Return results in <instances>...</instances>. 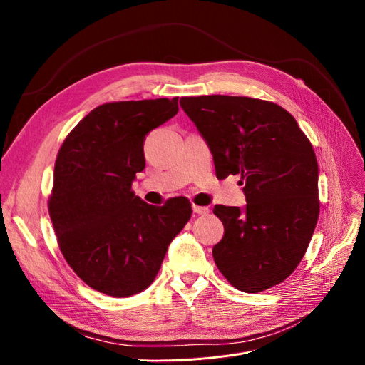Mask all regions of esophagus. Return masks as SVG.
Returning a JSON list of instances; mask_svg holds the SVG:
<instances>
[{
    "label": "esophagus",
    "instance_id": "1",
    "mask_svg": "<svg viewBox=\"0 0 365 365\" xmlns=\"http://www.w3.org/2000/svg\"><path fill=\"white\" fill-rule=\"evenodd\" d=\"M192 208H193V213H196V215H208V213H210V208H208V207H202V205L193 204Z\"/></svg>",
    "mask_w": 365,
    "mask_h": 365
}]
</instances>
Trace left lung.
I'll return each instance as SVG.
<instances>
[{"instance_id": "1", "label": "left lung", "mask_w": 365, "mask_h": 365, "mask_svg": "<svg viewBox=\"0 0 365 365\" xmlns=\"http://www.w3.org/2000/svg\"><path fill=\"white\" fill-rule=\"evenodd\" d=\"M184 113L213 153L216 176L240 175L247 205H215L224 237L213 259L236 289L257 294L302 262L319 215L318 163L295 118L268 101L182 97Z\"/></svg>"}]
</instances>
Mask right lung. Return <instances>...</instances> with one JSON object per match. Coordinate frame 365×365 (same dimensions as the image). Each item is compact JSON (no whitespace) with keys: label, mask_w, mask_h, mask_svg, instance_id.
<instances>
[{"label":"right lung","mask_w":365,"mask_h":365,"mask_svg":"<svg viewBox=\"0 0 365 365\" xmlns=\"http://www.w3.org/2000/svg\"><path fill=\"white\" fill-rule=\"evenodd\" d=\"M178 113V97L94 108L63 140L48 213L65 260L90 288L130 297L155 280L192 216L187 197L149 205L132 192L146 135Z\"/></svg>","instance_id":"1"}]
</instances>
